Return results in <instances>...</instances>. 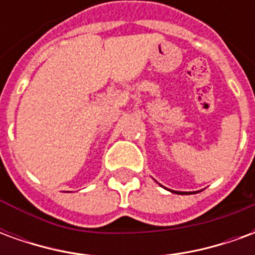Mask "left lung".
<instances>
[{
    "mask_svg": "<svg viewBox=\"0 0 255 255\" xmlns=\"http://www.w3.org/2000/svg\"><path fill=\"white\" fill-rule=\"evenodd\" d=\"M169 191H171V190H169ZM172 192H175V194H190V192H182V191H172Z\"/></svg>",
    "mask_w": 255,
    "mask_h": 255,
    "instance_id": "obj_1",
    "label": "left lung"
}]
</instances>
